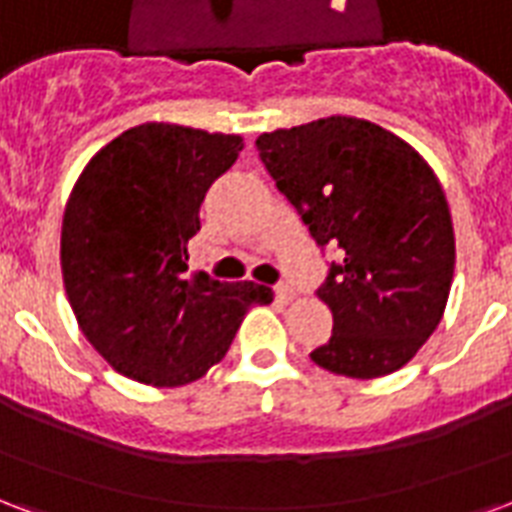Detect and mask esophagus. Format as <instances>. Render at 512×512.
I'll return each instance as SVG.
<instances>
[{
  "label": "esophagus",
  "mask_w": 512,
  "mask_h": 512,
  "mask_svg": "<svg viewBox=\"0 0 512 512\" xmlns=\"http://www.w3.org/2000/svg\"><path fill=\"white\" fill-rule=\"evenodd\" d=\"M275 297H278L280 302H283V305H288V302L294 299V288H291V286H278V288H275Z\"/></svg>",
  "instance_id": "esophagus-1"
}]
</instances>
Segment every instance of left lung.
<instances>
[{"label":"left lung","mask_w":512,"mask_h":512,"mask_svg":"<svg viewBox=\"0 0 512 512\" xmlns=\"http://www.w3.org/2000/svg\"><path fill=\"white\" fill-rule=\"evenodd\" d=\"M256 148L313 240L345 253L318 288L334 326L310 359L356 380L405 367L443 318L456 264L434 169L402 137L351 115L264 132Z\"/></svg>","instance_id":"1"}]
</instances>
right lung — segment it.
I'll return each instance as SVG.
<instances>
[{"label": "right lung", "mask_w": 512, "mask_h": 512, "mask_svg": "<svg viewBox=\"0 0 512 512\" xmlns=\"http://www.w3.org/2000/svg\"><path fill=\"white\" fill-rule=\"evenodd\" d=\"M242 151L240 134L140 124L80 172L61 224V275L99 356L145 386H186L224 359L272 288L188 270L207 188Z\"/></svg>", "instance_id": "obj_1"}]
</instances>
